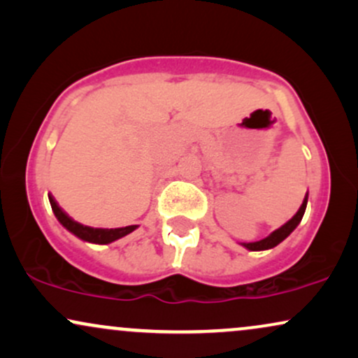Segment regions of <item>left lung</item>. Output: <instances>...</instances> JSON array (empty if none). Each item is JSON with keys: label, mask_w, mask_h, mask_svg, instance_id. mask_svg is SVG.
Wrapping results in <instances>:
<instances>
[{"label": "left lung", "mask_w": 358, "mask_h": 358, "mask_svg": "<svg viewBox=\"0 0 358 358\" xmlns=\"http://www.w3.org/2000/svg\"><path fill=\"white\" fill-rule=\"evenodd\" d=\"M306 206H307V194H306L304 201H302L299 211H297L296 215H294L292 218L289 220L286 224H282V226H280V228L274 229V231L271 233L269 236L262 238V239H259V241L241 243V246H244V248H246V250H250V251H264V250H271V248L278 246V244L282 243L284 239H286L289 234H291L294 229L297 228V224L301 223L302 216H304V213H306Z\"/></svg>", "instance_id": "left-lung-1"}]
</instances>
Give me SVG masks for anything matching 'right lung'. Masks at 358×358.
I'll list each match as a JSON object with an SVG mask.
<instances>
[{
    "instance_id": "right-lung-1",
    "label": "right lung",
    "mask_w": 358,
    "mask_h": 358,
    "mask_svg": "<svg viewBox=\"0 0 358 358\" xmlns=\"http://www.w3.org/2000/svg\"><path fill=\"white\" fill-rule=\"evenodd\" d=\"M49 203H51V208H52L54 215H56L59 223L64 226L67 231L74 234V236H78L79 239H83V241H87V243H94V244L114 243V241H117V239L127 236V234H130L138 228L137 224L125 226V228H110V229L84 226V224L78 223V221L72 220L69 215H66V213L59 208V205L52 196H49Z\"/></svg>"
}]
</instances>
